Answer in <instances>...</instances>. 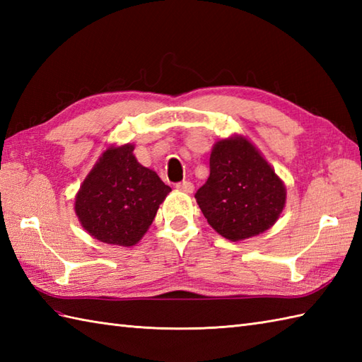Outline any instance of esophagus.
<instances>
[{"mask_svg":"<svg viewBox=\"0 0 362 362\" xmlns=\"http://www.w3.org/2000/svg\"><path fill=\"white\" fill-rule=\"evenodd\" d=\"M175 188L179 189V191H183V193H193L194 185H193V183H191L189 180H183V182L177 183Z\"/></svg>","mask_w":362,"mask_h":362,"instance_id":"esophagus-1","label":"esophagus"}]
</instances>
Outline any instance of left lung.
<instances>
[{
  "label": "left lung",
  "mask_w": 362,
  "mask_h": 362,
  "mask_svg": "<svg viewBox=\"0 0 362 362\" xmlns=\"http://www.w3.org/2000/svg\"><path fill=\"white\" fill-rule=\"evenodd\" d=\"M194 197L219 235L241 241L275 224L286 188L255 146L235 135L213 146L210 175Z\"/></svg>",
  "instance_id": "8db88e82"
}]
</instances>
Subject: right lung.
Listing matches in <instances>:
<instances>
[{"label": "right lung", "instance_id": "1", "mask_svg": "<svg viewBox=\"0 0 362 362\" xmlns=\"http://www.w3.org/2000/svg\"><path fill=\"white\" fill-rule=\"evenodd\" d=\"M134 144L110 146L76 194L79 222L98 241L130 247L141 240L169 188L134 156Z\"/></svg>", "mask_w": 362, "mask_h": 362}]
</instances>
